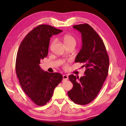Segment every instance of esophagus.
<instances>
[{"label":"esophagus","mask_w":126,"mask_h":126,"mask_svg":"<svg viewBox=\"0 0 126 126\" xmlns=\"http://www.w3.org/2000/svg\"><path fill=\"white\" fill-rule=\"evenodd\" d=\"M63 80H68V76L66 75H64L63 76Z\"/></svg>","instance_id":"1"}]
</instances>
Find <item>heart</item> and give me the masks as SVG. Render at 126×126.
I'll return each mask as SVG.
<instances>
[{
    "instance_id": "1",
    "label": "heart",
    "mask_w": 126,
    "mask_h": 126,
    "mask_svg": "<svg viewBox=\"0 0 126 126\" xmlns=\"http://www.w3.org/2000/svg\"><path fill=\"white\" fill-rule=\"evenodd\" d=\"M62 40L65 45V47L70 46V45H73V46L75 47L76 44V39L74 36L70 35V34H65V35L62 37ZM62 64L64 68H67L68 64L65 61H63Z\"/></svg>"
}]
</instances>
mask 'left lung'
Wrapping results in <instances>:
<instances>
[{
  "label": "left lung",
  "mask_w": 126,
  "mask_h": 126,
  "mask_svg": "<svg viewBox=\"0 0 126 126\" xmlns=\"http://www.w3.org/2000/svg\"><path fill=\"white\" fill-rule=\"evenodd\" d=\"M81 33L82 46L75 62L83 64L86 68L85 76L79 79L74 75L69 76L73 88L68 92L75 103L85 105L94 100L107 77L109 56L102 39L88 24L74 25Z\"/></svg>",
  "instance_id": "8db88e82"
}]
</instances>
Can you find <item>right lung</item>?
Returning a JSON list of instances; mask_svg holds the SVG:
<instances>
[{
	"instance_id": "1",
	"label": "right lung",
	"mask_w": 126,
	"mask_h": 126,
	"mask_svg": "<svg viewBox=\"0 0 126 126\" xmlns=\"http://www.w3.org/2000/svg\"><path fill=\"white\" fill-rule=\"evenodd\" d=\"M61 32L50 25H38L28 33L19 47L16 74L22 89L37 106H44L50 101L63 79L61 74L44 71L39 66L40 61L48 54L50 37Z\"/></svg>"
}]
</instances>
